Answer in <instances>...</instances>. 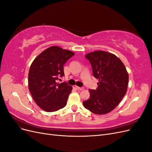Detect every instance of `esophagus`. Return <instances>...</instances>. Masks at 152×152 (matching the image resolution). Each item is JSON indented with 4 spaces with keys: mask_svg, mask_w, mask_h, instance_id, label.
<instances>
[{
    "mask_svg": "<svg viewBox=\"0 0 152 152\" xmlns=\"http://www.w3.org/2000/svg\"><path fill=\"white\" fill-rule=\"evenodd\" d=\"M74 88L76 89L77 90H81V91L84 89L83 87H78V86H74Z\"/></svg>",
    "mask_w": 152,
    "mask_h": 152,
    "instance_id": "34e87169",
    "label": "esophagus"
}]
</instances>
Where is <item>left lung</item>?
<instances>
[{
    "label": "left lung",
    "mask_w": 152,
    "mask_h": 152,
    "mask_svg": "<svg viewBox=\"0 0 152 152\" xmlns=\"http://www.w3.org/2000/svg\"><path fill=\"white\" fill-rule=\"evenodd\" d=\"M85 57L99 82L97 89L89 90L90 97L83 102L84 107L95 114L108 113L126 94L129 81L126 68L115 55L103 50L88 53Z\"/></svg>",
    "instance_id": "8db88e82"
}]
</instances>
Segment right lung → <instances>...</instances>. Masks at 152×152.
Returning <instances> with one entry per match:
<instances>
[{
    "mask_svg": "<svg viewBox=\"0 0 152 152\" xmlns=\"http://www.w3.org/2000/svg\"><path fill=\"white\" fill-rule=\"evenodd\" d=\"M70 50L51 46L41 53L32 62L28 72V89L39 107L48 112L64 108L72 87L57 80L64 73L63 65L74 55Z\"/></svg>",
    "mask_w": 152,
    "mask_h": 152,
    "instance_id": "1",
    "label": "right lung"
}]
</instances>
